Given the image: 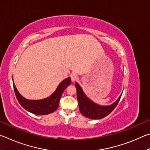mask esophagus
<instances>
[{
	"label": "esophagus",
	"instance_id": "obj_1",
	"mask_svg": "<svg viewBox=\"0 0 150 150\" xmlns=\"http://www.w3.org/2000/svg\"><path fill=\"white\" fill-rule=\"evenodd\" d=\"M70 77H71V79H72V82H74V81L77 79L78 75H77V74H76L75 72H72L70 74Z\"/></svg>",
	"mask_w": 150,
	"mask_h": 150
}]
</instances>
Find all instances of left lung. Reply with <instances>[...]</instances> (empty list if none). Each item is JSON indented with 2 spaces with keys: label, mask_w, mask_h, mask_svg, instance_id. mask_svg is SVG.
I'll list each match as a JSON object with an SVG mask.
<instances>
[{
  "label": "left lung",
  "mask_w": 150,
  "mask_h": 150,
  "mask_svg": "<svg viewBox=\"0 0 150 150\" xmlns=\"http://www.w3.org/2000/svg\"><path fill=\"white\" fill-rule=\"evenodd\" d=\"M75 86L76 88L80 111L83 116L91 119H103L109 115L117 107L122 96L121 94L117 100L112 104L107 106H103L94 103L89 99L83 91L82 88L77 82L75 83Z\"/></svg>",
  "instance_id": "left-lung-1"
}]
</instances>
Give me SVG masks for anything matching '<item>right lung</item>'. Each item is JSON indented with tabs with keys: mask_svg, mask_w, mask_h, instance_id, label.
Listing matches in <instances>:
<instances>
[{
	"mask_svg": "<svg viewBox=\"0 0 150 150\" xmlns=\"http://www.w3.org/2000/svg\"><path fill=\"white\" fill-rule=\"evenodd\" d=\"M71 83V78L68 77L62 80L58 86L56 90L51 96L47 98L39 100H31L27 99L18 92L16 88L14 83L13 82L16 96L19 103L28 111L38 115H45L54 112L57 109L59 105V101L62 93L65 89Z\"/></svg>",
	"mask_w": 150,
	"mask_h": 150,
	"instance_id": "1",
	"label": "right lung"
}]
</instances>
